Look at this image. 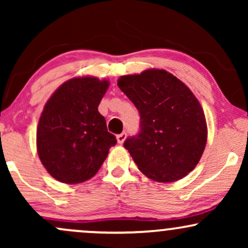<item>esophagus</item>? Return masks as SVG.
Returning a JSON list of instances; mask_svg holds the SVG:
<instances>
[{
	"mask_svg": "<svg viewBox=\"0 0 248 248\" xmlns=\"http://www.w3.org/2000/svg\"><path fill=\"white\" fill-rule=\"evenodd\" d=\"M116 140H118V143L122 144L124 142V140H126V133H121V134H118L116 135Z\"/></svg>",
	"mask_w": 248,
	"mask_h": 248,
	"instance_id": "esophagus-1",
	"label": "esophagus"
}]
</instances>
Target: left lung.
Here are the masks:
<instances>
[{"instance_id": "left-lung-1", "label": "left lung", "mask_w": 248, "mask_h": 248, "mask_svg": "<svg viewBox=\"0 0 248 248\" xmlns=\"http://www.w3.org/2000/svg\"><path fill=\"white\" fill-rule=\"evenodd\" d=\"M118 86L138 108L140 130L124 146L156 182H175L195 169L205 149L203 108L184 82L164 70L122 76Z\"/></svg>"}]
</instances>
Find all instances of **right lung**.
Instances as JSON below:
<instances>
[{
  "mask_svg": "<svg viewBox=\"0 0 248 248\" xmlns=\"http://www.w3.org/2000/svg\"><path fill=\"white\" fill-rule=\"evenodd\" d=\"M108 80L73 78L45 104L37 127V152L57 181L77 184L98 172L116 139L98 110Z\"/></svg>",
  "mask_w": 248,
  "mask_h": 248,
  "instance_id": "add662e5",
  "label": "right lung"
}]
</instances>
